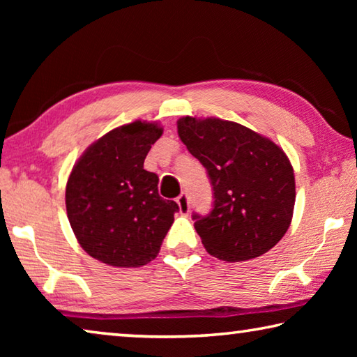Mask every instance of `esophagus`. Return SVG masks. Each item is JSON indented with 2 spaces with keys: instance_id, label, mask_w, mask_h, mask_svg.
I'll list each match as a JSON object with an SVG mask.
<instances>
[{
  "instance_id": "34e87169",
  "label": "esophagus",
  "mask_w": 357,
  "mask_h": 357,
  "mask_svg": "<svg viewBox=\"0 0 357 357\" xmlns=\"http://www.w3.org/2000/svg\"><path fill=\"white\" fill-rule=\"evenodd\" d=\"M176 202H178V206H179V213L183 215H189V213H190L189 195H187V193H181Z\"/></svg>"
}]
</instances>
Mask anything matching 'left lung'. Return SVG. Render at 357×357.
Segmentation results:
<instances>
[{
    "label": "left lung",
    "mask_w": 357,
    "mask_h": 357,
    "mask_svg": "<svg viewBox=\"0 0 357 357\" xmlns=\"http://www.w3.org/2000/svg\"><path fill=\"white\" fill-rule=\"evenodd\" d=\"M178 134L213 185L211 213L192 215L204 249L223 261L273 249L291 223L296 200L293 167L282 148L219 118H181Z\"/></svg>",
    "instance_id": "left-lung-1"
}]
</instances>
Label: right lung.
<instances>
[{
  "instance_id": "1",
  "label": "right lung",
  "mask_w": 357,
  "mask_h": 357,
  "mask_svg": "<svg viewBox=\"0 0 357 357\" xmlns=\"http://www.w3.org/2000/svg\"><path fill=\"white\" fill-rule=\"evenodd\" d=\"M164 129L121 126L84 151L66 185L68 219L78 244L99 261L140 268L157 257L179 208L159 195V178L143 168Z\"/></svg>"
}]
</instances>
